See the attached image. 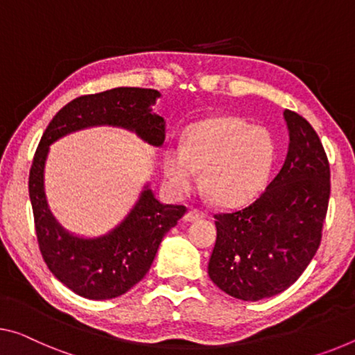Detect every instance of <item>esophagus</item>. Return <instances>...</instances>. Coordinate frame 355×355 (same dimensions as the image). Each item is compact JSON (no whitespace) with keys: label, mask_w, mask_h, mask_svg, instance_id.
<instances>
[{"label":"esophagus","mask_w":355,"mask_h":355,"mask_svg":"<svg viewBox=\"0 0 355 355\" xmlns=\"http://www.w3.org/2000/svg\"><path fill=\"white\" fill-rule=\"evenodd\" d=\"M203 212L201 211H198V209H190L187 214L184 216V220L185 222H195V220H200V219H203Z\"/></svg>","instance_id":"obj_1"}]
</instances>
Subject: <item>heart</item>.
<instances>
[{"mask_svg": "<svg viewBox=\"0 0 355 355\" xmlns=\"http://www.w3.org/2000/svg\"><path fill=\"white\" fill-rule=\"evenodd\" d=\"M276 159L271 133L241 117L222 116L200 121L184 132L182 149L168 147L163 173L179 193L198 181L220 206H241L263 192Z\"/></svg>", "mask_w": 355, "mask_h": 355, "instance_id": "heart-1", "label": "heart"}]
</instances>
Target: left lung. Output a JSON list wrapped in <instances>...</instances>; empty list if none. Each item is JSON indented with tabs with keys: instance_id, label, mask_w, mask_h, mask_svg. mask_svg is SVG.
Wrapping results in <instances>:
<instances>
[{
	"instance_id": "obj_1",
	"label": "left lung",
	"mask_w": 355,
	"mask_h": 355,
	"mask_svg": "<svg viewBox=\"0 0 355 355\" xmlns=\"http://www.w3.org/2000/svg\"><path fill=\"white\" fill-rule=\"evenodd\" d=\"M284 165L252 205L216 214L208 275L228 295L257 302L284 292L318 252L330 198V166L306 119L284 111Z\"/></svg>"
}]
</instances>
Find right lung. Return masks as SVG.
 Listing matches in <instances>:
<instances>
[{
    "mask_svg": "<svg viewBox=\"0 0 355 355\" xmlns=\"http://www.w3.org/2000/svg\"><path fill=\"white\" fill-rule=\"evenodd\" d=\"M160 96L154 89L117 87L76 98L55 114L36 149L28 190L37 244L52 275L84 298H116L138 284L149 271L163 236L187 209L182 205L160 203L147 184L132 211L111 232L96 238L69 233L53 217L46 200L49 146L79 130L109 125L160 147L165 141V119L152 111Z\"/></svg>",
    "mask_w": 355,
    "mask_h": 355,
    "instance_id": "add662e5",
    "label": "right lung"
}]
</instances>
